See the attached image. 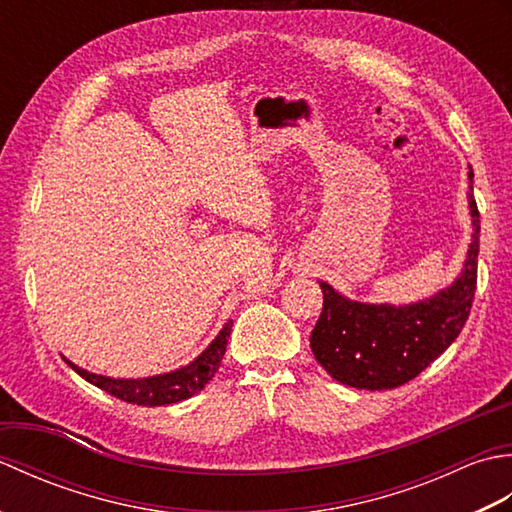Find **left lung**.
<instances>
[{
	"label": "left lung",
	"instance_id": "obj_1",
	"mask_svg": "<svg viewBox=\"0 0 512 512\" xmlns=\"http://www.w3.org/2000/svg\"><path fill=\"white\" fill-rule=\"evenodd\" d=\"M471 169V167H469ZM473 191V169L469 171ZM473 242L460 277L436 295L409 303H361L339 295L330 284L323 290V312L310 334L319 365L334 380L356 389H394L416 378L458 339L473 306L480 253V211L469 193Z\"/></svg>",
	"mask_w": 512,
	"mask_h": 512
}]
</instances>
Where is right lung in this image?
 <instances>
[{
    "label": "right lung",
    "mask_w": 512,
    "mask_h": 512,
    "mask_svg": "<svg viewBox=\"0 0 512 512\" xmlns=\"http://www.w3.org/2000/svg\"><path fill=\"white\" fill-rule=\"evenodd\" d=\"M231 328H233V321H228L222 328V332L215 336V341H211V345L206 347L195 361L169 374H158L149 378H110V376H99V374L88 372V369L76 367L74 363L68 361V358H65V363H68L76 374L88 380V383L96 385L99 389L107 391V394H112L125 402H132V405H143V407L173 405V402L195 396L198 391H202L206 385H209V380L215 376L217 369H220L228 336H231Z\"/></svg>",
    "instance_id": "1"
}]
</instances>
